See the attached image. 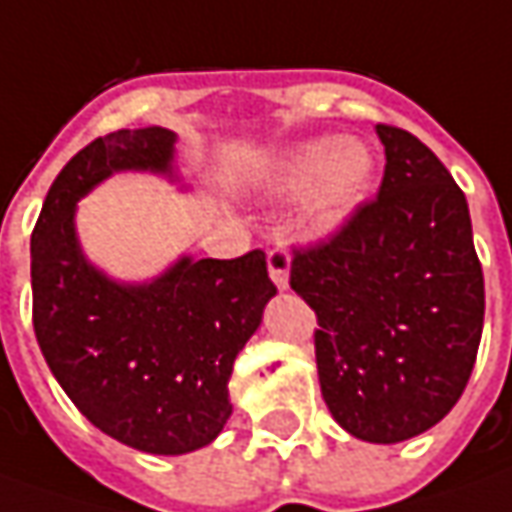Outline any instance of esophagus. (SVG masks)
<instances>
[{"label":"esophagus","mask_w":512,"mask_h":512,"mask_svg":"<svg viewBox=\"0 0 512 512\" xmlns=\"http://www.w3.org/2000/svg\"><path fill=\"white\" fill-rule=\"evenodd\" d=\"M288 271H291V255L285 246H277L269 252V277L280 291L288 288Z\"/></svg>","instance_id":"esophagus-1"}]
</instances>
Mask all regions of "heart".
Returning a JSON list of instances; mask_svg holds the SVG:
<instances>
[{"instance_id": "obj_1", "label": "heart", "mask_w": 512, "mask_h": 512, "mask_svg": "<svg viewBox=\"0 0 512 512\" xmlns=\"http://www.w3.org/2000/svg\"><path fill=\"white\" fill-rule=\"evenodd\" d=\"M375 179V154L364 139L316 137L285 148L269 165L274 196H302V224L328 238L353 218Z\"/></svg>"}]
</instances>
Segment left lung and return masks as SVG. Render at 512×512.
Returning <instances> with one entry per match:
<instances>
[{"label":"left lung","mask_w":512,"mask_h":512,"mask_svg":"<svg viewBox=\"0 0 512 512\" xmlns=\"http://www.w3.org/2000/svg\"><path fill=\"white\" fill-rule=\"evenodd\" d=\"M387 168L330 243L297 252L291 288L316 311V370L333 420L364 443L417 437L460 401L485 319L471 212L409 131L375 125Z\"/></svg>","instance_id":"1"}]
</instances>
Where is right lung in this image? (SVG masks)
<instances>
[{
	"label": "right lung",
	"mask_w": 512,
	"mask_h": 512,
	"mask_svg": "<svg viewBox=\"0 0 512 512\" xmlns=\"http://www.w3.org/2000/svg\"><path fill=\"white\" fill-rule=\"evenodd\" d=\"M114 173L182 184L176 134L120 128L72 156L30 241L33 328L55 381L81 415L123 446L179 457L224 431L229 375L277 288L266 255H179L148 280H117L78 235V201Z\"/></svg>",
	"instance_id": "add662e5"
}]
</instances>
